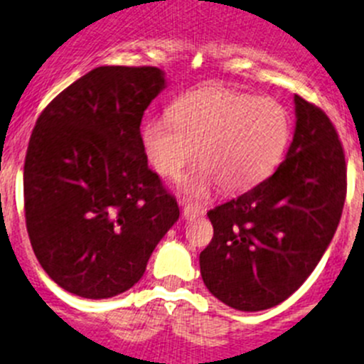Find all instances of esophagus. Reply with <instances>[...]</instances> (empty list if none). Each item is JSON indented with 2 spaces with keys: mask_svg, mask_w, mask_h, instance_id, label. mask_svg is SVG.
Returning <instances> with one entry per match:
<instances>
[{
  "mask_svg": "<svg viewBox=\"0 0 364 364\" xmlns=\"http://www.w3.org/2000/svg\"><path fill=\"white\" fill-rule=\"evenodd\" d=\"M198 215H202V208H200V205L186 204L184 209H182V216H184L186 220H195Z\"/></svg>",
  "mask_w": 364,
  "mask_h": 364,
  "instance_id": "obj_1",
  "label": "esophagus"
}]
</instances>
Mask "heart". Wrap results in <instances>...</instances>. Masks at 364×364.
Masks as SVG:
<instances>
[{
  "label": "heart",
  "mask_w": 364,
  "mask_h": 364,
  "mask_svg": "<svg viewBox=\"0 0 364 364\" xmlns=\"http://www.w3.org/2000/svg\"><path fill=\"white\" fill-rule=\"evenodd\" d=\"M291 141V117L274 99L222 86L193 90L176 99L171 115L142 126V148L159 175L175 178L195 159L202 168L180 182L191 198L220 184L225 193L245 191L279 164Z\"/></svg>",
  "instance_id": "obj_1"
}]
</instances>
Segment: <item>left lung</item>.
<instances>
[{
  "label": "left lung",
  "mask_w": 364,
  "mask_h": 364,
  "mask_svg": "<svg viewBox=\"0 0 364 364\" xmlns=\"http://www.w3.org/2000/svg\"><path fill=\"white\" fill-rule=\"evenodd\" d=\"M294 108V136L278 169L208 213L215 235L200 252V272L236 311H265L294 294L341 220L346 164L334 124L299 95Z\"/></svg>",
  "instance_id": "left-lung-1"
}]
</instances>
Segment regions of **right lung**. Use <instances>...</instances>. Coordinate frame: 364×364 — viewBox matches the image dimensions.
I'll return each instance as SVG.
<instances>
[{"mask_svg":"<svg viewBox=\"0 0 364 364\" xmlns=\"http://www.w3.org/2000/svg\"><path fill=\"white\" fill-rule=\"evenodd\" d=\"M164 88L155 66H99L36 122L23 171L26 231L46 274L72 294L105 299L132 289L178 220L141 136L142 115Z\"/></svg>","mask_w":364,"mask_h":364,"instance_id":"obj_1","label":"right lung"}]
</instances>
